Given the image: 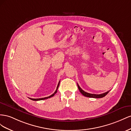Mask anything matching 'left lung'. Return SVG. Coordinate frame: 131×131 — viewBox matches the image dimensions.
<instances>
[{
  "label": "left lung",
  "mask_w": 131,
  "mask_h": 131,
  "mask_svg": "<svg viewBox=\"0 0 131 131\" xmlns=\"http://www.w3.org/2000/svg\"><path fill=\"white\" fill-rule=\"evenodd\" d=\"M77 86L78 88V89H79L80 92L82 93V95H83L85 96L89 97V98H103V97L105 96L108 93H109V91H108L107 92H105L104 93H103V94H91V93H88L84 92L83 90L81 88V87L79 86V85L77 84Z\"/></svg>",
  "instance_id": "8db88e82"
}]
</instances>
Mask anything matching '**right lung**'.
Wrapping results in <instances>:
<instances>
[{
  "label": "right lung",
  "mask_w": 131,
  "mask_h": 131,
  "mask_svg": "<svg viewBox=\"0 0 131 131\" xmlns=\"http://www.w3.org/2000/svg\"><path fill=\"white\" fill-rule=\"evenodd\" d=\"M59 84H60V81H59V83H58V86H57V89H56L55 92L53 93V94L51 95H50L49 96L45 97V98H38V99H33V98H29V99H30L31 100H34V101H38V100H44V99H48V98H51V97L55 95V93H57V90H58V87H59Z\"/></svg>",
  "instance_id": "add662e5"
}]
</instances>
